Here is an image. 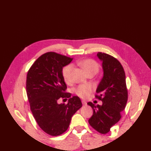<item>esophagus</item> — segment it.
Segmentation results:
<instances>
[{
	"instance_id": "obj_1",
	"label": "esophagus",
	"mask_w": 151,
	"mask_h": 151,
	"mask_svg": "<svg viewBox=\"0 0 151 151\" xmlns=\"http://www.w3.org/2000/svg\"><path fill=\"white\" fill-rule=\"evenodd\" d=\"M82 105H86L87 104L86 101H84V100H82Z\"/></svg>"
}]
</instances>
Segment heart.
I'll list each match as a JSON object with an SVG mask.
<instances>
[{
    "instance_id": "obj_1",
    "label": "heart",
    "mask_w": 151,
    "mask_h": 151,
    "mask_svg": "<svg viewBox=\"0 0 151 151\" xmlns=\"http://www.w3.org/2000/svg\"><path fill=\"white\" fill-rule=\"evenodd\" d=\"M78 64L83 69L86 75L90 73H94L96 74L99 71V67L98 63L96 61L91 60V59L82 60L80 61ZM73 66L71 65H68L63 67V70H62V76H63L65 82L67 83L70 82V74H71ZM91 90H92V88L89 85H81L75 88L73 90V91L76 96L81 97V98H86V97L90 96Z\"/></svg>"
}]
</instances>
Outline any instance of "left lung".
<instances>
[{
	"instance_id": "1",
	"label": "left lung",
	"mask_w": 151,
	"mask_h": 151,
	"mask_svg": "<svg viewBox=\"0 0 151 151\" xmlns=\"http://www.w3.org/2000/svg\"><path fill=\"white\" fill-rule=\"evenodd\" d=\"M102 61L103 76L97 86L96 97L102 101V105L87 104L93 109V115L88 120L96 131L105 134L121 119V112L125 109L128 101L126 75L122 65L112 55L98 52Z\"/></svg>"
}]
</instances>
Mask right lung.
Segmentation results:
<instances>
[{
    "mask_svg": "<svg viewBox=\"0 0 151 151\" xmlns=\"http://www.w3.org/2000/svg\"><path fill=\"white\" fill-rule=\"evenodd\" d=\"M72 60L55 52H47L35 61L27 75V95L32 115L40 128L52 136L66 132L73 115L82 105L78 96L70 97L71 94L65 92L62 70ZM60 98H69L68 103L58 104Z\"/></svg>",
    "mask_w": 151,
    "mask_h": 151,
    "instance_id": "add662e5",
    "label": "right lung"
}]
</instances>
